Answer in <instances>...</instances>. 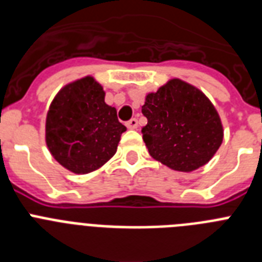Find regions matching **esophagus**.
<instances>
[{
	"instance_id": "obj_1",
	"label": "esophagus",
	"mask_w": 262,
	"mask_h": 262,
	"mask_svg": "<svg viewBox=\"0 0 262 262\" xmlns=\"http://www.w3.org/2000/svg\"><path fill=\"white\" fill-rule=\"evenodd\" d=\"M126 126H127V128H129V129L138 128V119H136V118H133V119H129L128 122H127V123H126Z\"/></svg>"
}]
</instances>
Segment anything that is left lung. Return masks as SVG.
I'll list each match as a JSON object with an SVG mask.
<instances>
[{
    "label": "left lung",
    "mask_w": 262,
    "mask_h": 262,
    "mask_svg": "<svg viewBox=\"0 0 262 262\" xmlns=\"http://www.w3.org/2000/svg\"><path fill=\"white\" fill-rule=\"evenodd\" d=\"M142 113L143 140L154 159L170 169L191 172L209 163L223 142V127L209 98L174 78L148 94Z\"/></svg>",
    "instance_id": "obj_1"
}]
</instances>
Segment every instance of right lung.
Instances as JSON below:
<instances>
[{"instance_id":"right-lung-1","label":"right lung","mask_w":262,"mask_h":262,"mask_svg":"<svg viewBox=\"0 0 262 262\" xmlns=\"http://www.w3.org/2000/svg\"><path fill=\"white\" fill-rule=\"evenodd\" d=\"M115 107L105 103V92L93 77L60 90L46 120V142L52 156L77 174L93 172L114 156L126 131Z\"/></svg>"}]
</instances>
